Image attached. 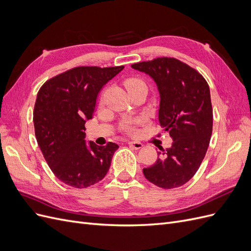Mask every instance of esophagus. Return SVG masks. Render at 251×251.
I'll use <instances>...</instances> for the list:
<instances>
[{"mask_svg": "<svg viewBox=\"0 0 251 251\" xmlns=\"http://www.w3.org/2000/svg\"><path fill=\"white\" fill-rule=\"evenodd\" d=\"M127 144L130 146V148H132L134 150H140L143 147V144L138 141H128Z\"/></svg>", "mask_w": 251, "mask_h": 251, "instance_id": "34e87169", "label": "esophagus"}]
</instances>
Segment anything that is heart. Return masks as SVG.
Wrapping results in <instances>:
<instances>
[{"label": "heart", "instance_id": "1", "mask_svg": "<svg viewBox=\"0 0 251 251\" xmlns=\"http://www.w3.org/2000/svg\"><path fill=\"white\" fill-rule=\"evenodd\" d=\"M125 85H126V87L127 90H130V89H132V88H134V87H137V86H140V85H144V83H143L142 80H140V79H138V78H130V79H127V80L125 82ZM126 128H130V126H126Z\"/></svg>", "mask_w": 251, "mask_h": 251}]
</instances>
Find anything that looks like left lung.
<instances>
[{
  "instance_id": "left-lung-1",
  "label": "left lung",
  "mask_w": 251,
  "mask_h": 251,
  "mask_svg": "<svg viewBox=\"0 0 251 251\" xmlns=\"http://www.w3.org/2000/svg\"><path fill=\"white\" fill-rule=\"evenodd\" d=\"M149 74L160 94L159 123L173 138L172 147L143 169L151 183L171 189L191 180L206 154L212 133V107L207 81L194 68L174 57L133 64Z\"/></svg>"
}]
</instances>
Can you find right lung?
Instances as JSON below:
<instances>
[{
	"label": "right lung",
	"instance_id": "obj_1",
	"mask_svg": "<svg viewBox=\"0 0 251 251\" xmlns=\"http://www.w3.org/2000/svg\"><path fill=\"white\" fill-rule=\"evenodd\" d=\"M75 67L48 79L36 96L35 137L49 168L65 184L86 188L107 175L119 148L86 142V121L92 118L101 88L124 69Z\"/></svg>",
	"mask_w": 251,
	"mask_h": 251
}]
</instances>
